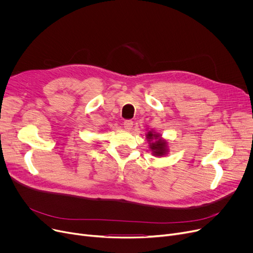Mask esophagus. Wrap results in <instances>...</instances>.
I'll list each match as a JSON object with an SVG mask.
<instances>
[{
    "label": "esophagus",
    "instance_id": "obj_1",
    "mask_svg": "<svg viewBox=\"0 0 253 253\" xmlns=\"http://www.w3.org/2000/svg\"><path fill=\"white\" fill-rule=\"evenodd\" d=\"M124 128L127 130V131H130L132 129V127H133V122L131 121V120H126V121L124 122Z\"/></svg>",
    "mask_w": 253,
    "mask_h": 253
}]
</instances>
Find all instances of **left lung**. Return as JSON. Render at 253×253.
Returning <instances> with one entry per match:
<instances>
[{"mask_svg":"<svg viewBox=\"0 0 253 253\" xmlns=\"http://www.w3.org/2000/svg\"><path fill=\"white\" fill-rule=\"evenodd\" d=\"M145 138L149 142V147L153 156L163 157L169 153L167 140L164 139L160 133H157L154 130H150L148 133H145Z\"/></svg>","mask_w":253,"mask_h":253,"instance_id":"8db88e82","label":"left lung"}]
</instances>
